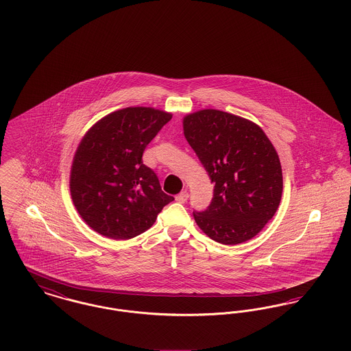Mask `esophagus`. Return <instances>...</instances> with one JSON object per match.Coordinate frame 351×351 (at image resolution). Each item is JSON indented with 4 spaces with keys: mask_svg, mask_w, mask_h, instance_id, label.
Instances as JSON below:
<instances>
[{
    "mask_svg": "<svg viewBox=\"0 0 351 351\" xmlns=\"http://www.w3.org/2000/svg\"><path fill=\"white\" fill-rule=\"evenodd\" d=\"M188 197H189V193L186 192V191H183V192H180L178 196H176V201L178 202H185V201L188 200Z\"/></svg>",
    "mask_w": 351,
    "mask_h": 351,
    "instance_id": "1",
    "label": "esophagus"
}]
</instances>
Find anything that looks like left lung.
Here are the masks:
<instances>
[{"mask_svg":"<svg viewBox=\"0 0 351 351\" xmlns=\"http://www.w3.org/2000/svg\"><path fill=\"white\" fill-rule=\"evenodd\" d=\"M185 139L206 169L215 193L193 217L222 245L254 238L276 213L283 193L279 155L261 126L230 113L202 109L183 118Z\"/></svg>","mask_w":351,"mask_h":351,"instance_id":"obj_1","label":"left lung"}]
</instances>
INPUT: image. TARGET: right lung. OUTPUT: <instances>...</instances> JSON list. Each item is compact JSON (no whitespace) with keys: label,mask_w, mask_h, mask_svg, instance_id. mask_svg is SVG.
<instances>
[{"label":"right lung","mask_w":351,"mask_h":351,"mask_svg":"<svg viewBox=\"0 0 351 351\" xmlns=\"http://www.w3.org/2000/svg\"><path fill=\"white\" fill-rule=\"evenodd\" d=\"M172 114L130 106L99 119L80 141L71 167L69 191L84 222L112 239H130L154 225L168 202L142 155Z\"/></svg>","instance_id":"right-lung-1"}]
</instances>
